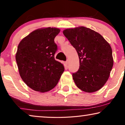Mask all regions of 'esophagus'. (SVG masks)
<instances>
[{
	"instance_id": "1",
	"label": "esophagus",
	"mask_w": 125,
	"mask_h": 125,
	"mask_svg": "<svg viewBox=\"0 0 125 125\" xmlns=\"http://www.w3.org/2000/svg\"><path fill=\"white\" fill-rule=\"evenodd\" d=\"M65 64H66V65H68L69 64V61L68 60H66V61L65 62Z\"/></svg>"
}]
</instances>
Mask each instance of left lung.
<instances>
[{
    "instance_id": "obj_1",
    "label": "left lung",
    "mask_w": 125,
    "mask_h": 125,
    "mask_svg": "<svg viewBox=\"0 0 125 125\" xmlns=\"http://www.w3.org/2000/svg\"><path fill=\"white\" fill-rule=\"evenodd\" d=\"M63 34L79 57V69L72 74L76 86L87 93L100 90L108 80L113 66L110 44L98 32L85 27L66 29Z\"/></svg>"
}]
</instances>
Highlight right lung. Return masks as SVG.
Masks as SVG:
<instances>
[{
  "label": "right lung",
  "instance_id": "right-lung-1",
  "mask_svg": "<svg viewBox=\"0 0 125 125\" xmlns=\"http://www.w3.org/2000/svg\"><path fill=\"white\" fill-rule=\"evenodd\" d=\"M60 30L37 29L23 38L15 56L20 76L27 86L44 93L56 86L64 71L62 64L54 59L57 45L54 39Z\"/></svg>",
  "mask_w": 125,
  "mask_h": 125
}]
</instances>
